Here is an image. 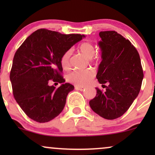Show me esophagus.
<instances>
[{"mask_svg":"<svg viewBox=\"0 0 155 155\" xmlns=\"http://www.w3.org/2000/svg\"><path fill=\"white\" fill-rule=\"evenodd\" d=\"M75 90H80V91H83L84 90V87L82 86H78V85H75Z\"/></svg>","mask_w":155,"mask_h":155,"instance_id":"esophagus-1","label":"esophagus"}]
</instances>
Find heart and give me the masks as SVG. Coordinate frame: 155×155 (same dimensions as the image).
I'll list each match as a JSON object with an SVG mask.
<instances>
[{
    "label": "heart",
    "mask_w": 155,
    "mask_h": 155,
    "mask_svg": "<svg viewBox=\"0 0 155 155\" xmlns=\"http://www.w3.org/2000/svg\"><path fill=\"white\" fill-rule=\"evenodd\" d=\"M80 51L87 58H90L94 54V47L90 42H83L78 46ZM70 54L67 51L63 54L61 58V65L63 70H68L70 67ZM92 70L73 71L68 75V80L78 86H84L90 83L94 77Z\"/></svg>",
    "instance_id": "1"
}]
</instances>
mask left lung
Returning <instances> with one entry per match:
<instances>
[{"mask_svg": "<svg viewBox=\"0 0 155 155\" xmlns=\"http://www.w3.org/2000/svg\"><path fill=\"white\" fill-rule=\"evenodd\" d=\"M99 37L102 61L97 78L102 85H109L105 92L96 88L97 95L90 106L102 118L113 120L126 113L136 99L143 71L138 52L128 39L115 31H100Z\"/></svg>", "mask_w": 155, "mask_h": 155, "instance_id": "1", "label": "left lung"}]
</instances>
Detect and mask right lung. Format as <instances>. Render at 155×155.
Masks as SVG:
<instances>
[{
  "label": "right lung",
  "mask_w": 155,
  "mask_h": 155,
  "mask_svg": "<svg viewBox=\"0 0 155 155\" xmlns=\"http://www.w3.org/2000/svg\"><path fill=\"white\" fill-rule=\"evenodd\" d=\"M84 35H62L39 29L25 39L15 54L10 74L12 93L26 115L39 123L48 122L61 113L74 86L64 83L61 58ZM50 80L61 83L58 88Z\"/></svg>",
  "instance_id": "add662e5"
}]
</instances>
